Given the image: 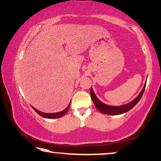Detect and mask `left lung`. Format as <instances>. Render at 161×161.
Returning <instances> with one entry per match:
<instances>
[{
    "mask_svg": "<svg viewBox=\"0 0 161 161\" xmlns=\"http://www.w3.org/2000/svg\"><path fill=\"white\" fill-rule=\"evenodd\" d=\"M145 86H146V84L145 85L143 89H142L141 91V92L140 93L139 95L137 96L133 101H132L131 103H130L127 104H125V105H122L119 107L107 105V104L102 103V102L99 101L98 98L95 96V94H94L93 90L92 89V87L90 90V94H91V97H92V99L93 103L94 104V105H95L96 108L97 109L99 112H101L102 113H104L106 114H109V115H115V114H120L122 113H127V111L130 110L133 107L136 106V104L138 103L140 99H141L142 94L144 93Z\"/></svg>",
    "mask_w": 161,
    "mask_h": 161,
    "instance_id": "1",
    "label": "left lung"
}]
</instances>
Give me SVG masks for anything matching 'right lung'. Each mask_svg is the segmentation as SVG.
Instances as JSON below:
<instances>
[{
	"label": "right lung",
	"mask_w": 161,
	"mask_h": 161,
	"mask_svg": "<svg viewBox=\"0 0 161 161\" xmlns=\"http://www.w3.org/2000/svg\"><path fill=\"white\" fill-rule=\"evenodd\" d=\"M70 107V103L69 104V105L67 108H66L64 110H63L62 112H59V113H42L39 110H37L36 109H35L34 108H33V109L36 112V113L39 114L40 116H42L43 117H45V118H48V119H54V118H58V117H61L64 115V114L67 113Z\"/></svg>",
	"instance_id": "add662e5"
}]
</instances>
